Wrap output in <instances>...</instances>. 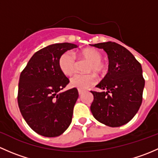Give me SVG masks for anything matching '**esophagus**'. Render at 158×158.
<instances>
[{
    "mask_svg": "<svg viewBox=\"0 0 158 158\" xmlns=\"http://www.w3.org/2000/svg\"><path fill=\"white\" fill-rule=\"evenodd\" d=\"M78 92H79V95H82V94L83 93V92H84V90H82V89H78Z\"/></svg>",
    "mask_w": 158,
    "mask_h": 158,
    "instance_id": "1",
    "label": "esophagus"
}]
</instances>
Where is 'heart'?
I'll return each instance as SVG.
<instances>
[{
	"mask_svg": "<svg viewBox=\"0 0 158 158\" xmlns=\"http://www.w3.org/2000/svg\"><path fill=\"white\" fill-rule=\"evenodd\" d=\"M81 59L87 60L89 63L85 72H94L97 74L102 73L106 70V66L102 61L101 52L93 48H86L79 52ZM59 66L62 73L66 76H71L76 70V60L74 54L71 52H66L60 56L59 60ZM96 82V77L92 73L81 75L76 74L70 79L71 86L80 89H88Z\"/></svg>",
	"mask_w": 158,
	"mask_h": 158,
	"instance_id": "obj_1",
	"label": "heart"
}]
</instances>
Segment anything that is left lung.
Here are the masks:
<instances>
[{"label":"left lung","mask_w":158,"mask_h":158,"mask_svg":"<svg viewBox=\"0 0 158 158\" xmlns=\"http://www.w3.org/2000/svg\"><path fill=\"white\" fill-rule=\"evenodd\" d=\"M93 47L104 49L109 57V70L96 85L102 92H93L91 111L94 118L109 127L130 122L142 102L144 79L139 62L125 47L114 42Z\"/></svg>","instance_id":"left-lung-1"}]
</instances>
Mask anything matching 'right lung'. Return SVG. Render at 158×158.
I'll use <instances>...</instances> for the list:
<instances>
[{"instance_id":"obj_1","label":"right lung","mask_w":158,"mask_h":158,"mask_svg":"<svg viewBox=\"0 0 158 158\" xmlns=\"http://www.w3.org/2000/svg\"><path fill=\"white\" fill-rule=\"evenodd\" d=\"M76 47L63 43L41 49L33 54L20 76L19 109L27 125L42 136H60L71 124L79 93L76 88L60 92L69 80L60 70L59 60Z\"/></svg>"}]
</instances>
